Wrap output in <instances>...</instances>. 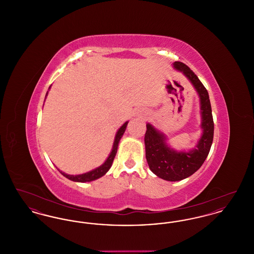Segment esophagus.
<instances>
[{"instance_id":"1","label":"esophagus","mask_w":254,"mask_h":254,"mask_svg":"<svg viewBox=\"0 0 254 254\" xmlns=\"http://www.w3.org/2000/svg\"><path fill=\"white\" fill-rule=\"evenodd\" d=\"M147 115H148V112L145 109H137V111L135 112V116L140 119H144Z\"/></svg>"}]
</instances>
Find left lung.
Masks as SVG:
<instances>
[{"label": "left lung", "instance_id": "8db88e82", "mask_svg": "<svg viewBox=\"0 0 254 254\" xmlns=\"http://www.w3.org/2000/svg\"><path fill=\"white\" fill-rule=\"evenodd\" d=\"M173 67L183 73L193 85L200 101L202 134L193 148L176 150L167 142L166 134L147 123L145 135V158L150 170L166 181H181L201 168L208 155L213 141L214 124L207 90L193 71L181 62H174Z\"/></svg>", "mask_w": 254, "mask_h": 254}]
</instances>
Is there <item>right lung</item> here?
<instances>
[{
  "mask_svg": "<svg viewBox=\"0 0 254 254\" xmlns=\"http://www.w3.org/2000/svg\"><path fill=\"white\" fill-rule=\"evenodd\" d=\"M49 88H50V86H49ZM48 93H49V91L47 92L46 97L48 96ZM127 124H128V121L126 122V123L122 126L121 127L117 130L116 135H115V138H114L113 145H112V149H111V151H110V153H109V157L107 158V160L104 162V164H102L100 167H98L96 169H92V170H90V171H88V172H85V173H83V174H78V175L66 174V173L61 171L60 169H57L60 171L61 173H62L65 178H67V179H69V180H71V181L73 182L85 183V182L94 181V180H97V179L101 178L102 176H104V175L109 171V169H110L111 166H112L113 160H114L115 155H116V153H117L119 142H120V140H121L124 133L126 131V128H127Z\"/></svg>",
  "mask_w": 254,
  "mask_h": 254,
  "instance_id": "obj_1",
  "label": "right lung"
}]
</instances>
